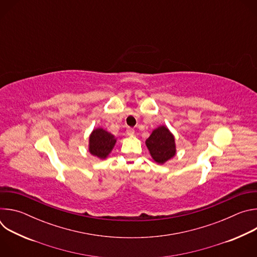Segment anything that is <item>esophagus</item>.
I'll return each instance as SVG.
<instances>
[{"instance_id": "1", "label": "esophagus", "mask_w": 257, "mask_h": 257, "mask_svg": "<svg viewBox=\"0 0 257 257\" xmlns=\"http://www.w3.org/2000/svg\"><path fill=\"white\" fill-rule=\"evenodd\" d=\"M134 129L133 128H127V130H126V133L128 134V135H133L134 134Z\"/></svg>"}]
</instances>
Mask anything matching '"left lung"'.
<instances>
[{"mask_svg": "<svg viewBox=\"0 0 257 257\" xmlns=\"http://www.w3.org/2000/svg\"><path fill=\"white\" fill-rule=\"evenodd\" d=\"M146 146L155 162L165 164L176 155L175 137L166 126L155 129L145 141Z\"/></svg>", "mask_w": 257, "mask_h": 257, "instance_id": "obj_1", "label": "left lung"}]
</instances>
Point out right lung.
I'll list each match as a JSON object with an SVG mask.
<instances>
[{
  "label": "right lung",
  "instance_id": "1",
  "mask_svg": "<svg viewBox=\"0 0 257 257\" xmlns=\"http://www.w3.org/2000/svg\"><path fill=\"white\" fill-rule=\"evenodd\" d=\"M117 139L113 134L102 128L94 129L89 136V153L101 160H104L112 152Z\"/></svg>",
  "mask_w": 257,
  "mask_h": 257
}]
</instances>
